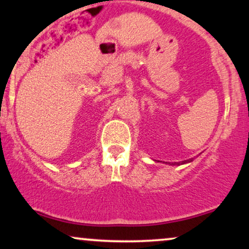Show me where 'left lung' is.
Instances as JSON below:
<instances>
[{"label": "left lung", "mask_w": 249, "mask_h": 249, "mask_svg": "<svg viewBox=\"0 0 249 249\" xmlns=\"http://www.w3.org/2000/svg\"><path fill=\"white\" fill-rule=\"evenodd\" d=\"M194 160V158H191V159H187V160H182V161H180V163H177V161H174V163H168L170 165H173V166H175V165H183V164H188V163H191V161Z\"/></svg>", "instance_id": "obj_1"}]
</instances>
